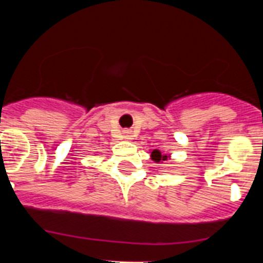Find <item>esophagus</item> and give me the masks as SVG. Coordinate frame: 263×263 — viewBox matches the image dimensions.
<instances>
[{
    "label": "esophagus",
    "instance_id": "1",
    "mask_svg": "<svg viewBox=\"0 0 263 263\" xmlns=\"http://www.w3.org/2000/svg\"><path fill=\"white\" fill-rule=\"evenodd\" d=\"M132 133H130V132H125V138L126 139H132Z\"/></svg>",
    "mask_w": 263,
    "mask_h": 263
}]
</instances>
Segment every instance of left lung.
<instances>
[{"label":"left lung","instance_id":"1","mask_svg":"<svg viewBox=\"0 0 263 263\" xmlns=\"http://www.w3.org/2000/svg\"><path fill=\"white\" fill-rule=\"evenodd\" d=\"M167 157H162V154H160V152H158V150H154V152L152 153V159L157 160V162H159L160 159H166Z\"/></svg>","mask_w":263,"mask_h":263}]
</instances>
